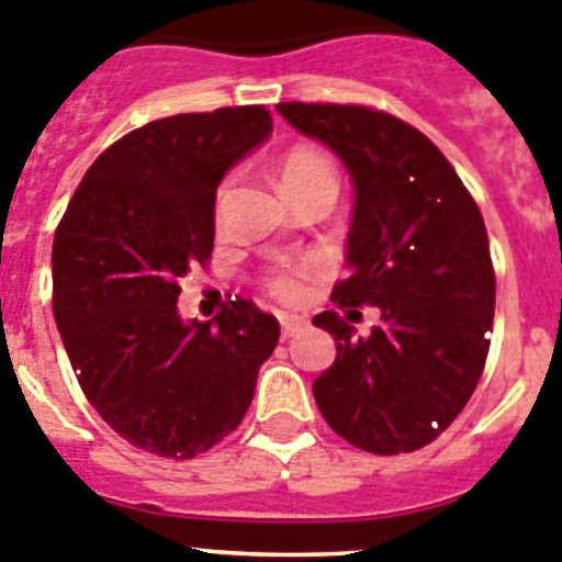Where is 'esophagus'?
<instances>
[{
    "label": "esophagus",
    "mask_w": 562,
    "mask_h": 562,
    "mask_svg": "<svg viewBox=\"0 0 562 562\" xmlns=\"http://www.w3.org/2000/svg\"><path fill=\"white\" fill-rule=\"evenodd\" d=\"M306 325L308 323L303 317H290V314H286V317H281V336H284V339H290V336L306 330Z\"/></svg>",
    "instance_id": "obj_1"
}]
</instances>
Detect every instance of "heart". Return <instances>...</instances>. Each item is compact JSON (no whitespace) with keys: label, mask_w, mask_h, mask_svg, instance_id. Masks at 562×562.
<instances>
[{"label":"heart","mask_w":562,"mask_h":562,"mask_svg":"<svg viewBox=\"0 0 562 562\" xmlns=\"http://www.w3.org/2000/svg\"><path fill=\"white\" fill-rule=\"evenodd\" d=\"M278 184L284 190V195L290 192L303 190V187L312 184H334L336 187V170L330 165V159L323 151L312 146H295L284 154L281 165H278ZM228 190H232V181H223L221 190H217V210H223L226 204ZM312 272V261H301V265H286L281 270H276L267 281L272 295H278L281 301H295L301 295V278Z\"/></svg>","instance_id":"obj_1"}]
</instances>
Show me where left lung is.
<instances>
[{"instance_id": "left-lung-1", "label": "left lung", "mask_w": 562, "mask_h": 562, "mask_svg": "<svg viewBox=\"0 0 562 562\" xmlns=\"http://www.w3.org/2000/svg\"><path fill=\"white\" fill-rule=\"evenodd\" d=\"M278 112L325 143L352 179L350 276L330 301L347 318L356 305L382 312L370 337L336 312L314 317L336 339L314 400L358 450H422L461 414L488 356L496 278L483 215L445 154L400 117L301 101Z\"/></svg>"}]
</instances>
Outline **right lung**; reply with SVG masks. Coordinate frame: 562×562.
<instances>
[{"instance_id":"add662e5","label":"right lung","mask_w":562,"mask_h":562,"mask_svg":"<svg viewBox=\"0 0 562 562\" xmlns=\"http://www.w3.org/2000/svg\"><path fill=\"white\" fill-rule=\"evenodd\" d=\"M265 106L184 112L112 143L79 181L55 232V323L77 381L132 447L195 458L243 422L278 319L232 301L181 319L179 281L215 243L226 170L265 143Z\"/></svg>"}]
</instances>
